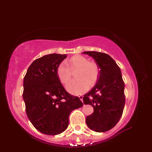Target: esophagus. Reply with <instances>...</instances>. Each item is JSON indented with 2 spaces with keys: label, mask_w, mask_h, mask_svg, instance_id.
Here are the masks:
<instances>
[{
  "label": "esophagus",
  "mask_w": 152,
  "mask_h": 152,
  "mask_svg": "<svg viewBox=\"0 0 152 152\" xmlns=\"http://www.w3.org/2000/svg\"><path fill=\"white\" fill-rule=\"evenodd\" d=\"M79 99H80V100L83 102V97L82 96V95H80V96H79Z\"/></svg>",
  "instance_id": "esophagus-1"
}]
</instances>
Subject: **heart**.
I'll return each mask as SVG.
<instances>
[{
  "label": "heart",
  "instance_id": "heart-1",
  "mask_svg": "<svg viewBox=\"0 0 152 152\" xmlns=\"http://www.w3.org/2000/svg\"><path fill=\"white\" fill-rule=\"evenodd\" d=\"M70 70L77 71L75 77L66 86L67 91L73 95H80L86 92L90 85H93L99 76V68L94 61H87L83 55H76L66 63H60L57 69V74L60 82L66 84L69 81Z\"/></svg>",
  "mask_w": 152,
  "mask_h": 152
}]
</instances>
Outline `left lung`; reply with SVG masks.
Instances as JSON below:
<instances>
[{"mask_svg":"<svg viewBox=\"0 0 152 152\" xmlns=\"http://www.w3.org/2000/svg\"><path fill=\"white\" fill-rule=\"evenodd\" d=\"M92 57L100 68L97 83L83 97L86 105L94 108V113L86 118V124L95 132L112 129L120 119L125 104L124 83L120 68L107 53L84 52Z\"/></svg>","mask_w":152,"mask_h":152,"instance_id":"left-lung-1","label":"left lung"}]
</instances>
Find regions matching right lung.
I'll use <instances>...</instances> for the list:
<instances>
[{"instance_id": "1", "label": "right lung", "mask_w": 152, "mask_h": 152, "mask_svg": "<svg viewBox=\"0 0 152 152\" xmlns=\"http://www.w3.org/2000/svg\"><path fill=\"white\" fill-rule=\"evenodd\" d=\"M66 57L52 53L39 58L31 63L24 77L23 98L28 118L44 134L65 131L71 111L83 105L78 97L66 92L58 77L57 67Z\"/></svg>"}]
</instances>
